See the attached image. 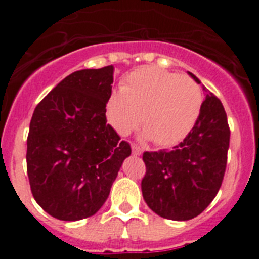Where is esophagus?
Instances as JSON below:
<instances>
[{
    "label": "esophagus",
    "mask_w": 259,
    "mask_h": 259,
    "mask_svg": "<svg viewBox=\"0 0 259 259\" xmlns=\"http://www.w3.org/2000/svg\"><path fill=\"white\" fill-rule=\"evenodd\" d=\"M132 154L134 155H141V153H143V149H141L140 146H137L136 144H132Z\"/></svg>",
    "instance_id": "obj_1"
}]
</instances>
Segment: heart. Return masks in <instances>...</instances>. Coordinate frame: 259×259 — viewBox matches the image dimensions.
<instances>
[{
  "instance_id": "heart-1",
  "label": "heart",
  "mask_w": 259,
  "mask_h": 259,
  "mask_svg": "<svg viewBox=\"0 0 259 259\" xmlns=\"http://www.w3.org/2000/svg\"><path fill=\"white\" fill-rule=\"evenodd\" d=\"M202 91L192 77L155 67L136 71L122 91H114L106 102V118L125 136L141 124L144 136L159 146L182 141L191 131L202 106Z\"/></svg>"
}]
</instances>
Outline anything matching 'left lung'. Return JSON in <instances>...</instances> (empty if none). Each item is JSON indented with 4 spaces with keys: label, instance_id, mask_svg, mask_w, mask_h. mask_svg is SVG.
<instances>
[{
    "label": "left lung",
    "instance_id": "8db88e82",
    "mask_svg": "<svg viewBox=\"0 0 259 259\" xmlns=\"http://www.w3.org/2000/svg\"><path fill=\"white\" fill-rule=\"evenodd\" d=\"M203 91L206 98L184 140L171 150L143 154V197L162 218L189 221L197 217L211 203L223 182L230 146L227 114L218 97L205 87Z\"/></svg>",
    "mask_w": 259,
    "mask_h": 259
}]
</instances>
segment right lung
<instances>
[{
    "label": "right lung",
    "instance_id": "1",
    "mask_svg": "<svg viewBox=\"0 0 259 259\" xmlns=\"http://www.w3.org/2000/svg\"><path fill=\"white\" fill-rule=\"evenodd\" d=\"M114 66L75 71L36 106L27 139L33 198L59 221L95 215L131 146L106 124Z\"/></svg>",
    "mask_w": 259,
    "mask_h": 259
}]
</instances>
